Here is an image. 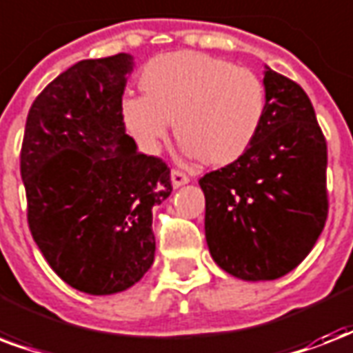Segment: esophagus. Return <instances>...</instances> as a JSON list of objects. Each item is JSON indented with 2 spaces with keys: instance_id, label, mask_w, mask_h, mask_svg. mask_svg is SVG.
Listing matches in <instances>:
<instances>
[{
  "instance_id": "34e87169",
  "label": "esophagus",
  "mask_w": 353,
  "mask_h": 353,
  "mask_svg": "<svg viewBox=\"0 0 353 353\" xmlns=\"http://www.w3.org/2000/svg\"><path fill=\"white\" fill-rule=\"evenodd\" d=\"M170 176H172V185H174V187H181V185H185V183L190 181L187 174L181 170H177V168H174V170H172Z\"/></svg>"
}]
</instances>
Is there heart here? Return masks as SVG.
Instances as JSON below:
<instances>
[{
	"instance_id": "obj_1",
	"label": "heart",
	"mask_w": 353,
	"mask_h": 353,
	"mask_svg": "<svg viewBox=\"0 0 353 353\" xmlns=\"http://www.w3.org/2000/svg\"><path fill=\"white\" fill-rule=\"evenodd\" d=\"M141 96L122 101L128 131L157 152L174 123L176 139L207 166H228L248 152L266 114L265 83L254 70L198 51L152 59L139 75Z\"/></svg>"
}]
</instances>
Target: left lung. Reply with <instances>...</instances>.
Instances as JSON below:
<instances>
[{"label":"left lung","instance_id":"obj_1","mask_svg":"<svg viewBox=\"0 0 353 353\" xmlns=\"http://www.w3.org/2000/svg\"><path fill=\"white\" fill-rule=\"evenodd\" d=\"M265 90V122L252 148L200 179L212 259L248 281L278 279L300 265L330 209L326 137L311 99L270 68Z\"/></svg>","mask_w":353,"mask_h":353}]
</instances>
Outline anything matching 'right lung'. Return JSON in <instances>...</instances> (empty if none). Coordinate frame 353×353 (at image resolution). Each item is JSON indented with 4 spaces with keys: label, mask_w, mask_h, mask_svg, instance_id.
Instances as JSON below:
<instances>
[{
    "label": "right lung",
    "mask_w": 353,
    "mask_h": 353,
    "mask_svg": "<svg viewBox=\"0 0 353 353\" xmlns=\"http://www.w3.org/2000/svg\"><path fill=\"white\" fill-rule=\"evenodd\" d=\"M128 53L88 59L55 77L29 109L20 152L27 224L70 287L114 294L155 257L153 207L172 192L170 168L125 133Z\"/></svg>",
    "instance_id": "obj_1"
}]
</instances>
